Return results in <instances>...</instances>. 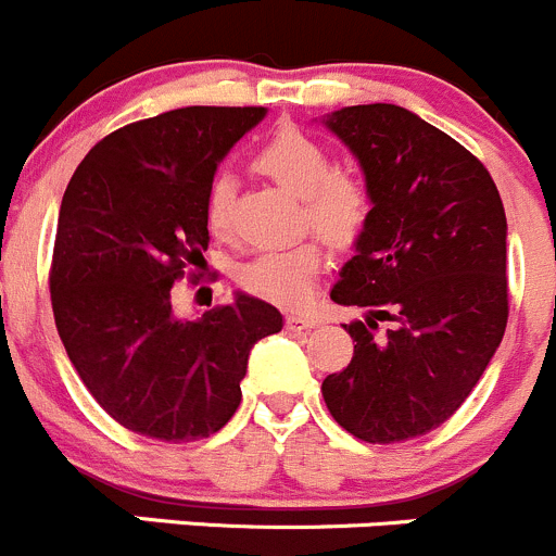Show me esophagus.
I'll use <instances>...</instances> for the list:
<instances>
[{
    "mask_svg": "<svg viewBox=\"0 0 556 556\" xmlns=\"http://www.w3.org/2000/svg\"><path fill=\"white\" fill-rule=\"evenodd\" d=\"M313 327H318V318L311 313H289L286 316V329H291V332H307Z\"/></svg>",
    "mask_w": 556,
    "mask_h": 556,
    "instance_id": "obj_1",
    "label": "esophagus"
}]
</instances>
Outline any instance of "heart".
<instances>
[{"label":"heart","mask_w":556,"mask_h":556,"mask_svg":"<svg viewBox=\"0 0 556 556\" xmlns=\"http://www.w3.org/2000/svg\"><path fill=\"white\" fill-rule=\"evenodd\" d=\"M256 164L276 178L291 194L302 197L305 216L329 243L349 245L365 229L370 216V194L356 175L332 169L327 148L300 129H280L262 146ZM235 180L216 175L207 189L205 213L213 232H227L229 205ZM321 265V249L316 240L260 251L238 270L245 291L265 300L294 305L311 289V280Z\"/></svg>","instance_id":"heart-1"}]
</instances>
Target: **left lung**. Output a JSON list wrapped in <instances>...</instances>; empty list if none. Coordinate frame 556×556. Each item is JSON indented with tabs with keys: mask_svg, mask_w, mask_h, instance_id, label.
I'll use <instances>...</instances> for the list:
<instances>
[{
	"mask_svg": "<svg viewBox=\"0 0 556 556\" xmlns=\"http://www.w3.org/2000/svg\"><path fill=\"white\" fill-rule=\"evenodd\" d=\"M365 175L370 216L329 296L365 307L343 324L349 367L321 394L343 430L397 443L441 427L483 376L508 321L503 200L454 137L397 104L324 115ZM376 320L393 329L376 339Z\"/></svg>",
	"mask_w": 556,
	"mask_h": 556,
	"instance_id": "8db88e82",
	"label": "left lung"
}]
</instances>
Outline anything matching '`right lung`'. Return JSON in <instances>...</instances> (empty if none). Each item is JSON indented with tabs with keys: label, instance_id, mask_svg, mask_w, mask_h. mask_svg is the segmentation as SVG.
I'll list each match as a JSON object with an SVG mask.
<instances>
[{
	"label": "right lung",
	"instance_id": "add662e5",
	"mask_svg": "<svg viewBox=\"0 0 556 556\" xmlns=\"http://www.w3.org/2000/svg\"><path fill=\"white\" fill-rule=\"evenodd\" d=\"M267 108H178L113 131L75 169L51 267L59 338L91 397L137 435L180 443L238 410L249 354L280 332L270 302L175 316L173 283L205 262V200L222 159Z\"/></svg>",
	"mask_w": 556,
	"mask_h": 556
}]
</instances>
